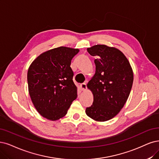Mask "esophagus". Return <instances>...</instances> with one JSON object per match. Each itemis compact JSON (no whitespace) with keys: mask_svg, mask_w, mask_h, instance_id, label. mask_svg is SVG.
<instances>
[{"mask_svg":"<svg viewBox=\"0 0 159 159\" xmlns=\"http://www.w3.org/2000/svg\"><path fill=\"white\" fill-rule=\"evenodd\" d=\"M80 86L81 90H83V91H84V90H86L87 89V86H86V83H82Z\"/></svg>","mask_w":159,"mask_h":159,"instance_id":"34e87169","label":"esophagus"}]
</instances>
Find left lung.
<instances>
[{
	"label": "left lung",
	"mask_w": 159,
	"mask_h": 159,
	"mask_svg": "<svg viewBox=\"0 0 159 159\" xmlns=\"http://www.w3.org/2000/svg\"><path fill=\"white\" fill-rule=\"evenodd\" d=\"M87 51L96 56V73L87 84L93 102L86 114L98 122L113 119L124 107L130 95L134 74L130 62L115 47L94 45Z\"/></svg>",
	"instance_id": "8db88e82"
}]
</instances>
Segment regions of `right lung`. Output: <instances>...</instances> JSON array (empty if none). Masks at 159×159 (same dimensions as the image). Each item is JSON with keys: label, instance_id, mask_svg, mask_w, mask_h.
I'll list each match as a JSON object with an SVG mask.
<instances>
[{"label": "right lung", "instance_id": "right-lung-1", "mask_svg": "<svg viewBox=\"0 0 159 159\" xmlns=\"http://www.w3.org/2000/svg\"><path fill=\"white\" fill-rule=\"evenodd\" d=\"M79 52L66 46L53 48L40 54L29 67V95L35 109L47 119L57 120L66 116L77 97L70 66Z\"/></svg>", "mask_w": 159, "mask_h": 159}]
</instances>
